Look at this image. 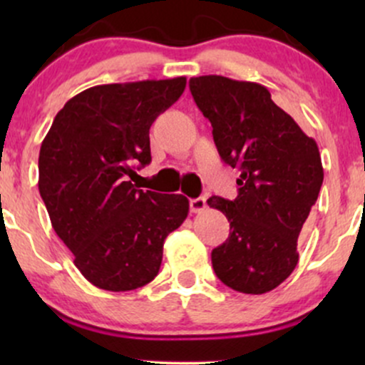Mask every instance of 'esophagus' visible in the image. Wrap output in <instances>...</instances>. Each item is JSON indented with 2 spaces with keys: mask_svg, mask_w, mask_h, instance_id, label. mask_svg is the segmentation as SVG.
<instances>
[{
  "mask_svg": "<svg viewBox=\"0 0 365 365\" xmlns=\"http://www.w3.org/2000/svg\"><path fill=\"white\" fill-rule=\"evenodd\" d=\"M206 207H207L206 197H197V199H192L190 200V211L195 212V215L202 212Z\"/></svg>",
  "mask_w": 365,
  "mask_h": 365,
  "instance_id": "esophagus-1",
  "label": "esophagus"
}]
</instances>
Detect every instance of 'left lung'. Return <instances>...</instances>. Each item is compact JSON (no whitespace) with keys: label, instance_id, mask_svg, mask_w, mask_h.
<instances>
[{"label":"left lung","instance_id":"obj_1","mask_svg":"<svg viewBox=\"0 0 365 365\" xmlns=\"http://www.w3.org/2000/svg\"><path fill=\"white\" fill-rule=\"evenodd\" d=\"M190 92L221 159L240 171L235 200L207 199L230 223L228 240L211 254L215 273L237 292L274 290L299 262L297 240L324 178L316 140L261 83L202 75L190 78Z\"/></svg>","mask_w":365,"mask_h":365}]
</instances>
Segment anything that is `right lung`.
I'll use <instances>...</instances> for the list:
<instances>
[{
    "instance_id": "right-lung-1",
    "label": "right lung",
    "mask_w": 365,
    "mask_h": 365,
    "mask_svg": "<svg viewBox=\"0 0 365 365\" xmlns=\"http://www.w3.org/2000/svg\"><path fill=\"white\" fill-rule=\"evenodd\" d=\"M185 77L104 83L73 96L39 153L49 220L87 282L128 292L156 278L163 244L185 221L188 199L135 188L150 163L149 128L185 91Z\"/></svg>"
}]
</instances>
